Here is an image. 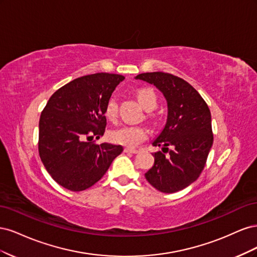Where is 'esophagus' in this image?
I'll list each match as a JSON object with an SVG mask.
<instances>
[{
    "label": "esophagus",
    "instance_id": "34e87169",
    "mask_svg": "<svg viewBox=\"0 0 257 257\" xmlns=\"http://www.w3.org/2000/svg\"><path fill=\"white\" fill-rule=\"evenodd\" d=\"M124 151H125L126 153L135 154V153L138 152V149H135V148H125V149H124Z\"/></svg>",
    "mask_w": 257,
    "mask_h": 257
}]
</instances>
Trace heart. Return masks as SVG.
<instances>
[{
  "mask_svg": "<svg viewBox=\"0 0 257 257\" xmlns=\"http://www.w3.org/2000/svg\"><path fill=\"white\" fill-rule=\"evenodd\" d=\"M137 98L147 111H152L157 107L158 98L152 89H139L137 91ZM105 115L109 120H115L118 116V100L114 96L107 100L105 105ZM147 137L148 130L141 125H124L112 130L109 133V138L113 143L130 148L138 146Z\"/></svg>",
  "mask_w": 257,
  "mask_h": 257,
  "instance_id": "1",
  "label": "heart"
}]
</instances>
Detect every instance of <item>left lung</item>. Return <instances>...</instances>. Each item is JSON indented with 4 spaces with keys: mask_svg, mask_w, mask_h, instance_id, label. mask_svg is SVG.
Returning <instances> with one entry per match:
<instances>
[{
    "mask_svg": "<svg viewBox=\"0 0 257 257\" xmlns=\"http://www.w3.org/2000/svg\"><path fill=\"white\" fill-rule=\"evenodd\" d=\"M135 78L155 85L168 108L165 126L152 143L162 147V151L153 154L154 164L145 177L160 192L181 191L197 180L213 144L209 107L189 82L172 74L144 73ZM168 145L173 147L172 151Z\"/></svg>",
    "mask_w": 257,
    "mask_h": 257,
    "instance_id": "obj_1",
    "label": "left lung"
}]
</instances>
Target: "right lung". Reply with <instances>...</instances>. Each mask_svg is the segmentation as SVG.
I'll use <instances>...</instances> for the list:
<instances>
[{
	"instance_id": "obj_1",
	"label": "right lung",
	"mask_w": 257,
	"mask_h": 257,
	"mask_svg": "<svg viewBox=\"0 0 257 257\" xmlns=\"http://www.w3.org/2000/svg\"><path fill=\"white\" fill-rule=\"evenodd\" d=\"M124 76L97 73L79 77L57 90L42 111L38 152L58 184L79 192L102 178L122 146L85 139L103 136L105 105Z\"/></svg>"
}]
</instances>
